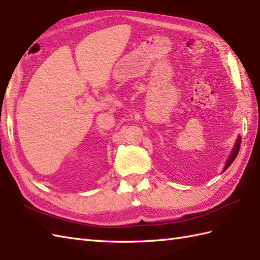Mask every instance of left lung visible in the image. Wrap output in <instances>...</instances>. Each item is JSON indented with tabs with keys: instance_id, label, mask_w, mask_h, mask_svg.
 <instances>
[{
	"instance_id": "left-lung-1",
	"label": "left lung",
	"mask_w": 260,
	"mask_h": 260,
	"mask_svg": "<svg viewBox=\"0 0 260 260\" xmlns=\"http://www.w3.org/2000/svg\"><path fill=\"white\" fill-rule=\"evenodd\" d=\"M240 143H241V139H240V137H238V140H237V143H236V146H235V148H234V151H233V153H231L230 157L228 158L227 164H225L224 170H227V169L230 167V165L233 164V162L236 159L237 155H238V152H239V148H240ZM224 170H223V171H224Z\"/></svg>"
}]
</instances>
